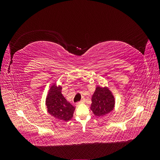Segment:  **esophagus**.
I'll list each match as a JSON object with an SVG mask.
<instances>
[{
  "label": "esophagus",
  "mask_w": 160,
  "mask_h": 160,
  "mask_svg": "<svg viewBox=\"0 0 160 160\" xmlns=\"http://www.w3.org/2000/svg\"><path fill=\"white\" fill-rule=\"evenodd\" d=\"M85 102V100L84 99H82V100H81L79 102H77V103H76V105H79V104H81V103H84Z\"/></svg>",
  "instance_id": "esophagus-1"
}]
</instances>
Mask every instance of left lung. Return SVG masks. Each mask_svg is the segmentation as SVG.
<instances>
[{"mask_svg": "<svg viewBox=\"0 0 160 160\" xmlns=\"http://www.w3.org/2000/svg\"><path fill=\"white\" fill-rule=\"evenodd\" d=\"M91 109L96 116H103L114 109L115 98L111 91L98 86L91 98Z\"/></svg>", "mask_w": 160, "mask_h": 160, "instance_id": "8db88e82", "label": "left lung"}]
</instances>
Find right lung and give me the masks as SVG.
Instances as JSON below:
<instances>
[{"mask_svg": "<svg viewBox=\"0 0 160 160\" xmlns=\"http://www.w3.org/2000/svg\"><path fill=\"white\" fill-rule=\"evenodd\" d=\"M62 88L53 84L46 98L47 111L53 117L65 121L70 120L73 115L75 108L68 102L61 93Z\"/></svg>", "mask_w": 160, "mask_h": 160, "instance_id": "add662e5", "label": "right lung"}]
</instances>
